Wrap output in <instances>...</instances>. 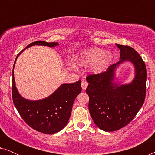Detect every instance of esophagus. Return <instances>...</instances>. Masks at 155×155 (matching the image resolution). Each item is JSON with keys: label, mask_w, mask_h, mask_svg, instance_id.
I'll list each match as a JSON object with an SVG mask.
<instances>
[{"label": "esophagus", "mask_w": 155, "mask_h": 155, "mask_svg": "<svg viewBox=\"0 0 155 155\" xmlns=\"http://www.w3.org/2000/svg\"><path fill=\"white\" fill-rule=\"evenodd\" d=\"M81 85H82V90H86V88L87 87V86H88V82H86L85 80H82V84H81Z\"/></svg>", "instance_id": "34e87169"}]
</instances>
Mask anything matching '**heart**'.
<instances>
[{"label":"heart","instance_id":"heart-1","mask_svg":"<svg viewBox=\"0 0 155 155\" xmlns=\"http://www.w3.org/2000/svg\"><path fill=\"white\" fill-rule=\"evenodd\" d=\"M113 58V55L103 48H93L82 52L78 60L81 65H93L94 73H100L109 67Z\"/></svg>","mask_w":155,"mask_h":155}]
</instances>
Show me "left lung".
I'll list each match as a JSON object with an SVG mask.
<instances>
[{
  "label": "left lung",
  "instance_id": "left-lung-1",
  "mask_svg": "<svg viewBox=\"0 0 155 155\" xmlns=\"http://www.w3.org/2000/svg\"><path fill=\"white\" fill-rule=\"evenodd\" d=\"M120 61L107 71L87 77L89 111L94 124L107 132L116 131L128 125L143 106L146 94L147 71L143 59L134 48L116 44ZM125 61L133 63L135 77L129 84L114 82L116 68Z\"/></svg>",
  "mask_w": 155,
  "mask_h": 155
}]
</instances>
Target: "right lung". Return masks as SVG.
<instances>
[{
  "label": "right lung",
  "mask_w": 155,
  "mask_h": 155,
  "mask_svg": "<svg viewBox=\"0 0 155 155\" xmlns=\"http://www.w3.org/2000/svg\"><path fill=\"white\" fill-rule=\"evenodd\" d=\"M35 45L54 47L58 45L56 42L47 43L37 41L29 44L23 51ZM12 70V96L15 107L21 117L34 130L45 134H54L62 130L66 126L72 111L76 97L81 92V80L71 84H63L50 96L40 100H29L25 99L18 92L15 86L14 71Z\"/></svg>",
  "instance_id": "add662e5"
}]
</instances>
